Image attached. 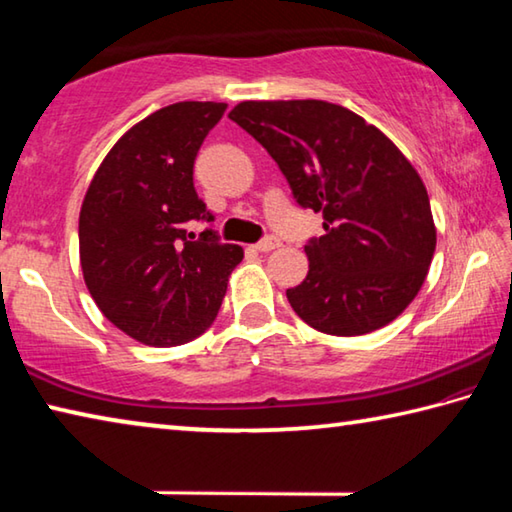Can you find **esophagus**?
Segmentation results:
<instances>
[{"label": "esophagus", "instance_id": "34e87169", "mask_svg": "<svg viewBox=\"0 0 512 512\" xmlns=\"http://www.w3.org/2000/svg\"><path fill=\"white\" fill-rule=\"evenodd\" d=\"M277 246H280V241H277L275 237H266V239L259 241L255 250H257V253H271V250H275Z\"/></svg>", "mask_w": 512, "mask_h": 512}]
</instances>
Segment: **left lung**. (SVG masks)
Instances as JSON below:
<instances>
[{
    "label": "left lung",
    "mask_w": 512,
    "mask_h": 512,
    "mask_svg": "<svg viewBox=\"0 0 512 512\" xmlns=\"http://www.w3.org/2000/svg\"><path fill=\"white\" fill-rule=\"evenodd\" d=\"M230 119L277 162L293 198L323 214L305 246L309 273L287 289L318 332L359 336L418 296L436 250L429 194L404 153L343 106L316 99L241 101Z\"/></svg>",
    "instance_id": "obj_1"
}]
</instances>
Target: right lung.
I'll use <instances>...</instances> for the list:
<instances>
[{
  "label": "right lung",
  "instance_id": "1",
  "mask_svg": "<svg viewBox=\"0 0 512 512\" xmlns=\"http://www.w3.org/2000/svg\"><path fill=\"white\" fill-rule=\"evenodd\" d=\"M228 103L180 101L119 137L99 164L79 216L83 280L101 314L153 348L201 336L219 314L244 248L221 244L194 189V160Z\"/></svg>",
  "mask_w": 512,
  "mask_h": 512
}]
</instances>
